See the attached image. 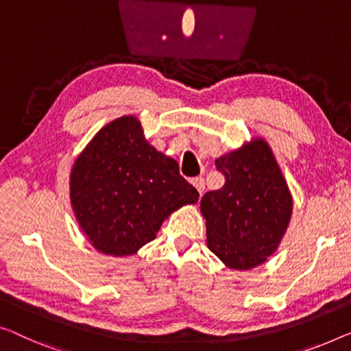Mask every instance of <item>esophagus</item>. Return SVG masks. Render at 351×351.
I'll use <instances>...</instances> for the list:
<instances>
[{
	"instance_id": "esophagus-1",
	"label": "esophagus",
	"mask_w": 351,
	"mask_h": 351,
	"mask_svg": "<svg viewBox=\"0 0 351 351\" xmlns=\"http://www.w3.org/2000/svg\"><path fill=\"white\" fill-rule=\"evenodd\" d=\"M191 182H192V186L198 191V193H200V195H202V192L205 191V180H203L202 176H197V178H193Z\"/></svg>"
}]
</instances>
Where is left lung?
Masks as SVG:
<instances>
[{
  "label": "left lung",
  "mask_w": 351,
  "mask_h": 351,
  "mask_svg": "<svg viewBox=\"0 0 351 351\" xmlns=\"http://www.w3.org/2000/svg\"><path fill=\"white\" fill-rule=\"evenodd\" d=\"M216 167L226 175V184L200 202L208 247L230 269L257 268L276 252L289 228V184L261 137L221 156Z\"/></svg>",
  "instance_id": "obj_1"
}]
</instances>
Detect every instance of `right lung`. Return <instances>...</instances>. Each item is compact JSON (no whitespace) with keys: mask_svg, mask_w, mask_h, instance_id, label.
Listing matches in <instances>:
<instances>
[{"mask_svg":"<svg viewBox=\"0 0 351 351\" xmlns=\"http://www.w3.org/2000/svg\"><path fill=\"white\" fill-rule=\"evenodd\" d=\"M69 197L93 247L119 258L153 241L171 213L198 202L176 160L148 143L134 114L107 123L77 156Z\"/></svg>","mask_w":351,"mask_h":351,"instance_id":"obj_1","label":"right lung"}]
</instances>
